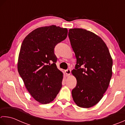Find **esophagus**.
<instances>
[{"label": "esophagus", "mask_w": 125, "mask_h": 125, "mask_svg": "<svg viewBox=\"0 0 125 125\" xmlns=\"http://www.w3.org/2000/svg\"><path fill=\"white\" fill-rule=\"evenodd\" d=\"M71 73V70L70 69H67L65 71V73L66 76H69Z\"/></svg>", "instance_id": "1"}]
</instances>
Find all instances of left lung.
I'll use <instances>...</instances> for the list:
<instances>
[{"label": "left lung", "mask_w": 125, "mask_h": 125, "mask_svg": "<svg viewBox=\"0 0 125 125\" xmlns=\"http://www.w3.org/2000/svg\"><path fill=\"white\" fill-rule=\"evenodd\" d=\"M71 46L77 58L72 74L77 85L72 91L74 103L82 108L98 104L107 90L112 75L113 60L101 38L89 31L71 29Z\"/></svg>", "instance_id": "1"}]
</instances>
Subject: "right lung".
<instances>
[{
  "mask_svg": "<svg viewBox=\"0 0 125 125\" xmlns=\"http://www.w3.org/2000/svg\"><path fill=\"white\" fill-rule=\"evenodd\" d=\"M68 31L55 25L39 27L25 38L20 47L18 71L35 100L47 104L62 87L63 73L58 69L54 48L64 40Z\"/></svg>",
  "mask_w": 125,
  "mask_h": 125,
  "instance_id": "1",
  "label": "right lung"
}]
</instances>
